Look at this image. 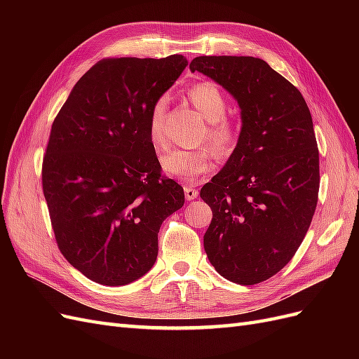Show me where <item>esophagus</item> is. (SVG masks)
<instances>
[{"label": "esophagus", "mask_w": 359, "mask_h": 359, "mask_svg": "<svg viewBox=\"0 0 359 359\" xmlns=\"http://www.w3.org/2000/svg\"><path fill=\"white\" fill-rule=\"evenodd\" d=\"M184 194H186L187 201H193L198 198V190L190 186V184H187V186H184Z\"/></svg>", "instance_id": "1"}]
</instances>
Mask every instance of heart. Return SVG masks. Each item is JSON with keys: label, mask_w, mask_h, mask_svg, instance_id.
Here are the masks:
<instances>
[{"label": "heart", "mask_w": 359, "mask_h": 359, "mask_svg": "<svg viewBox=\"0 0 359 359\" xmlns=\"http://www.w3.org/2000/svg\"><path fill=\"white\" fill-rule=\"evenodd\" d=\"M189 99L208 123L199 142H208L220 156L231 154L238 142V132L224 119L227 115V102L219 86L210 82L194 85L189 91ZM166 104V97H158L151 106L148 116V137L156 149L166 148V137L163 132ZM212 149L206 145L194 149H172L161 157V169L172 178L182 182H194L212 168Z\"/></svg>", "instance_id": "b5f03b06"}]
</instances>
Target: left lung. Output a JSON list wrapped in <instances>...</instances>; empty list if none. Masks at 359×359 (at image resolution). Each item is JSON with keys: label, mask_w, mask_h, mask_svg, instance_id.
<instances>
[{"label": "left lung", "mask_w": 359, "mask_h": 359, "mask_svg": "<svg viewBox=\"0 0 359 359\" xmlns=\"http://www.w3.org/2000/svg\"><path fill=\"white\" fill-rule=\"evenodd\" d=\"M190 70L229 91L243 119L226 166L201 189L212 210L206 256L233 283H262L295 256L316 211L320 175L311 114L297 86L260 58L198 57Z\"/></svg>", "instance_id": "left-lung-1"}]
</instances>
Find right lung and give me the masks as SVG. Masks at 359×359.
Returning a JSON list of instances; mask_svg holds the SVG:
<instances>
[{
    "mask_svg": "<svg viewBox=\"0 0 359 359\" xmlns=\"http://www.w3.org/2000/svg\"><path fill=\"white\" fill-rule=\"evenodd\" d=\"M187 58H104L74 85L50 128L41 186L62 256L90 280L123 286L153 268L161 223L184 205L148 137L151 106Z\"/></svg>",
    "mask_w": 359,
    "mask_h": 359,
    "instance_id": "obj_1",
    "label": "right lung"
}]
</instances>
